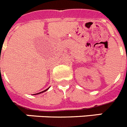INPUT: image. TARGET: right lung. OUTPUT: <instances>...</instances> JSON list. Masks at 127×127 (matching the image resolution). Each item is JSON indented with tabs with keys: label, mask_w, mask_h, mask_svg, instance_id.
Returning a JSON list of instances; mask_svg holds the SVG:
<instances>
[{
	"label": "right lung",
	"mask_w": 127,
	"mask_h": 127,
	"mask_svg": "<svg viewBox=\"0 0 127 127\" xmlns=\"http://www.w3.org/2000/svg\"><path fill=\"white\" fill-rule=\"evenodd\" d=\"M49 88H47V89H46V90H45V91H42V92H40V93H36V94H34V95H38V94H41V93H44V92H45V91H47V90H48V89H49Z\"/></svg>",
	"instance_id": "obj_1"
}]
</instances>
